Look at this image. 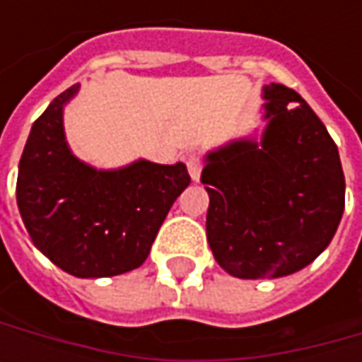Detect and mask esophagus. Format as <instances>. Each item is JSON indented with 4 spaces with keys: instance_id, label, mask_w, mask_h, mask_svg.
Instances as JSON below:
<instances>
[{
    "instance_id": "obj_1",
    "label": "esophagus",
    "mask_w": 362,
    "mask_h": 362,
    "mask_svg": "<svg viewBox=\"0 0 362 362\" xmlns=\"http://www.w3.org/2000/svg\"><path fill=\"white\" fill-rule=\"evenodd\" d=\"M202 169H203L202 159H199V157H195V155H191V157L187 159V171L193 181H199V177H202Z\"/></svg>"
}]
</instances>
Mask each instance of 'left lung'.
Wrapping results in <instances>:
<instances>
[{
  "instance_id": "1",
  "label": "left lung",
  "mask_w": 362,
  "mask_h": 362,
  "mask_svg": "<svg viewBox=\"0 0 362 362\" xmlns=\"http://www.w3.org/2000/svg\"><path fill=\"white\" fill-rule=\"evenodd\" d=\"M266 129L205 155L207 242L243 280L306 268L334 238L344 175L334 141L308 103L284 84L262 88Z\"/></svg>"
}]
</instances>
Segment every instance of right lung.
<instances>
[{"label":"right lung","instance_id":"right-lung-1","mask_svg":"<svg viewBox=\"0 0 362 362\" xmlns=\"http://www.w3.org/2000/svg\"><path fill=\"white\" fill-rule=\"evenodd\" d=\"M70 86L35 120L18 171V209L34 245L76 278H108L139 268L175 199L191 183L183 163L139 159L96 169L70 151L64 106Z\"/></svg>","mask_w":362,"mask_h":362}]
</instances>
